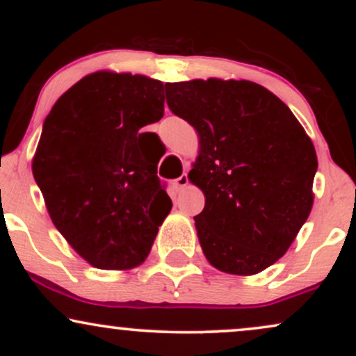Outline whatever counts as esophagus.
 I'll use <instances>...</instances> for the list:
<instances>
[{"instance_id": "1", "label": "esophagus", "mask_w": 356, "mask_h": 356, "mask_svg": "<svg viewBox=\"0 0 356 356\" xmlns=\"http://www.w3.org/2000/svg\"><path fill=\"white\" fill-rule=\"evenodd\" d=\"M188 183H189V179H188V175H186V173H183L181 177L175 179V186H177L178 189L186 188V186H188Z\"/></svg>"}]
</instances>
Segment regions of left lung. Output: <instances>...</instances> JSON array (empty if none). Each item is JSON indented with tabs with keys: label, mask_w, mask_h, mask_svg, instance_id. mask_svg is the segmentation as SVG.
<instances>
[{
	"label": "left lung",
	"mask_w": 356,
	"mask_h": 356,
	"mask_svg": "<svg viewBox=\"0 0 356 356\" xmlns=\"http://www.w3.org/2000/svg\"><path fill=\"white\" fill-rule=\"evenodd\" d=\"M165 94L199 134L188 178L206 196L194 217L204 256L227 274H259L285 254L313 207L318 157L309 136L256 82H170Z\"/></svg>",
	"instance_id": "obj_1"
}]
</instances>
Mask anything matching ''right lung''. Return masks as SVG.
Returning <instances> with one entry per match:
<instances>
[{"label":"right lung","instance_id":"add662e5","mask_svg":"<svg viewBox=\"0 0 356 356\" xmlns=\"http://www.w3.org/2000/svg\"><path fill=\"white\" fill-rule=\"evenodd\" d=\"M163 82L97 71L66 90L43 123L33 178L58 232L97 269L145 261L172 199L145 149L144 126L163 116Z\"/></svg>","mask_w":356,"mask_h":356}]
</instances>
